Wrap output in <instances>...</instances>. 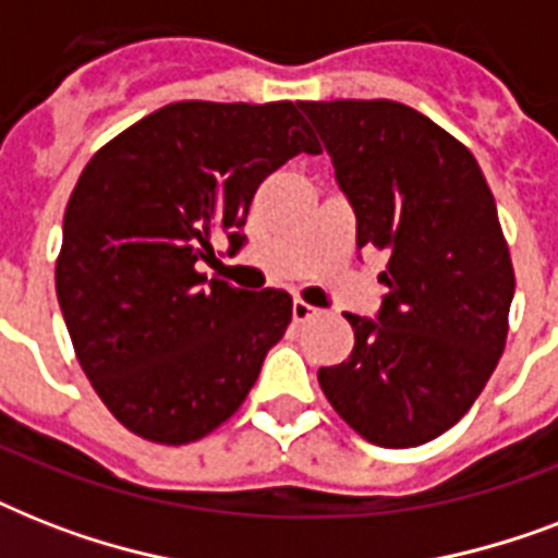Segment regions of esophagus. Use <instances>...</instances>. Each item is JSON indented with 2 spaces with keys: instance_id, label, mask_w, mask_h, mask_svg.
<instances>
[{
  "instance_id": "34e87169",
  "label": "esophagus",
  "mask_w": 558,
  "mask_h": 558,
  "mask_svg": "<svg viewBox=\"0 0 558 558\" xmlns=\"http://www.w3.org/2000/svg\"><path fill=\"white\" fill-rule=\"evenodd\" d=\"M315 315H318V310L306 304V301H292V318H295L298 324L310 322V318H315Z\"/></svg>"
}]
</instances>
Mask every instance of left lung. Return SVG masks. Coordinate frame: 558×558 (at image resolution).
Instances as JSON below:
<instances>
[{
  "label": "left lung",
  "mask_w": 558,
  "mask_h": 558,
  "mask_svg": "<svg viewBox=\"0 0 558 558\" xmlns=\"http://www.w3.org/2000/svg\"><path fill=\"white\" fill-rule=\"evenodd\" d=\"M356 210V245L388 257L373 318L350 315L324 397L367 442L411 449L466 414L507 344L515 271L475 156L397 100H301Z\"/></svg>",
  "instance_id": "8db88e82"
}]
</instances>
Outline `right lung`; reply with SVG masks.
I'll use <instances>...</instances> for the list:
<instances>
[{"label":"right lung","mask_w":558,"mask_h":558,"mask_svg":"<svg viewBox=\"0 0 558 558\" xmlns=\"http://www.w3.org/2000/svg\"><path fill=\"white\" fill-rule=\"evenodd\" d=\"M322 153L292 100H179L104 144L63 217L57 301L92 388L144 440L185 446L243 405L292 322L283 289H234L196 266L245 243L254 191Z\"/></svg>","instance_id":"obj_1"}]
</instances>
